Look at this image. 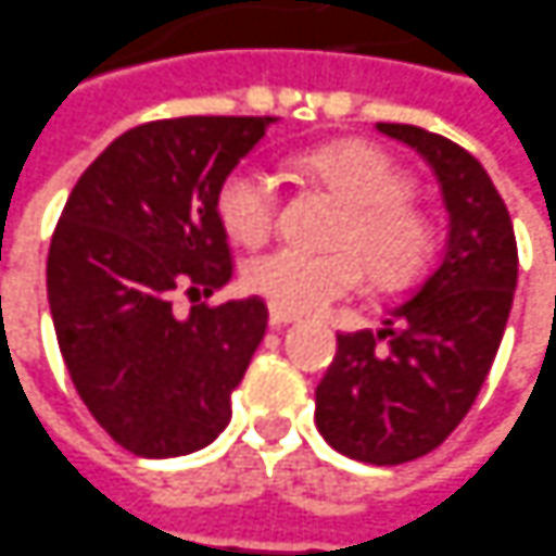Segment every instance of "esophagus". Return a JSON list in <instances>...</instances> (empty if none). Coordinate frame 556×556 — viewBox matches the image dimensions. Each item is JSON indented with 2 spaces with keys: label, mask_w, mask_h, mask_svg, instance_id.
I'll return each instance as SVG.
<instances>
[{
  "label": "esophagus",
  "mask_w": 556,
  "mask_h": 556,
  "mask_svg": "<svg viewBox=\"0 0 556 556\" xmlns=\"http://www.w3.org/2000/svg\"><path fill=\"white\" fill-rule=\"evenodd\" d=\"M296 318L293 315H287V312H281V308H271L269 312V327H285V324H293Z\"/></svg>",
  "instance_id": "34e87169"
}]
</instances>
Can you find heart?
<instances>
[{"mask_svg":"<svg viewBox=\"0 0 556 556\" xmlns=\"http://www.w3.org/2000/svg\"><path fill=\"white\" fill-rule=\"evenodd\" d=\"M300 167L345 201V214L333 229L339 248L308 253L285 244L253 256L241 275L253 296L290 315L327 308L364 285L362 255L374 285L386 290L407 287L422 275L434 248V229L407 199V177L386 152L345 140L305 152ZM214 207L229 238L238 244H260L278 226L281 189L269 167L248 159L219 180Z\"/></svg>","mask_w":556,"mask_h":556,"instance_id":"b5f03b06","label":"heart"}]
</instances>
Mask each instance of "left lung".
<instances>
[{"label": "left lung", "instance_id": "left-lung-1", "mask_svg": "<svg viewBox=\"0 0 556 556\" xmlns=\"http://www.w3.org/2000/svg\"><path fill=\"white\" fill-rule=\"evenodd\" d=\"M376 128L434 167L450 235L426 278L389 305L382 330L337 333L315 422L349 459L401 465L438 450L475 407L511 312L517 241L505 201L468 149L416 125Z\"/></svg>", "mask_w": 556, "mask_h": 556}]
</instances>
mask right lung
Returning a JSON list of instances; mask_svg holds the SVG:
<instances>
[{
	"label": "right lung",
	"instance_id": "1",
	"mask_svg": "<svg viewBox=\"0 0 556 556\" xmlns=\"http://www.w3.org/2000/svg\"><path fill=\"white\" fill-rule=\"evenodd\" d=\"M269 115H182L125 130L78 177L48 251V305L81 404L143 459L195 453L232 419L263 342L260 296L192 305L232 278L217 186Z\"/></svg>",
	"mask_w": 556,
	"mask_h": 556
}]
</instances>
